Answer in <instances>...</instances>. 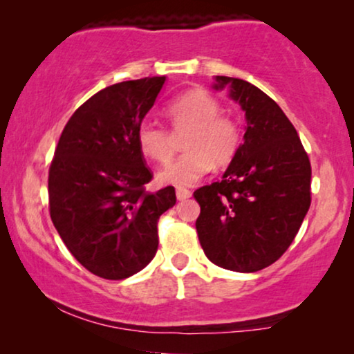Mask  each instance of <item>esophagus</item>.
I'll list each match as a JSON object with an SVG mask.
<instances>
[{"mask_svg": "<svg viewBox=\"0 0 354 354\" xmlns=\"http://www.w3.org/2000/svg\"><path fill=\"white\" fill-rule=\"evenodd\" d=\"M176 195H177V200L178 201H185V200H188V198L192 196V192L187 190V188L178 187L177 190H176Z\"/></svg>", "mask_w": 354, "mask_h": 354, "instance_id": "esophagus-1", "label": "esophagus"}]
</instances>
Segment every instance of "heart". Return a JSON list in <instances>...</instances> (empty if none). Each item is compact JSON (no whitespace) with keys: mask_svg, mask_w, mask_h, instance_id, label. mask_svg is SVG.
<instances>
[{"mask_svg":"<svg viewBox=\"0 0 354 354\" xmlns=\"http://www.w3.org/2000/svg\"><path fill=\"white\" fill-rule=\"evenodd\" d=\"M172 119V132L183 137L185 153L158 174L162 185H192L211 171L212 162H230L240 147V127L236 120L221 114V104L205 90H193L178 96L167 109ZM137 145L145 156L159 164L174 154V138L166 129L153 122L140 124Z\"/></svg>","mask_w":354,"mask_h":354,"instance_id":"1","label":"heart"}]
</instances>
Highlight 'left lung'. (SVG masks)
<instances>
[{"instance_id":"obj_1","label":"left lung","mask_w":354,"mask_h":354,"mask_svg":"<svg viewBox=\"0 0 354 354\" xmlns=\"http://www.w3.org/2000/svg\"><path fill=\"white\" fill-rule=\"evenodd\" d=\"M245 113L243 143L221 182L195 192L196 232L211 263L256 272L282 256L311 205V164L293 124L258 86L216 75Z\"/></svg>"}]
</instances>
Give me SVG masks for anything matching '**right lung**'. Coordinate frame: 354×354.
Returning a JSON list of instances; mask_svg holds the SVG:
<instances>
[{
    "instance_id": "add662e5",
    "label": "right lung",
    "mask_w": 354,
    "mask_h": 354,
    "mask_svg": "<svg viewBox=\"0 0 354 354\" xmlns=\"http://www.w3.org/2000/svg\"><path fill=\"white\" fill-rule=\"evenodd\" d=\"M166 75L106 86L72 114L48 177L50 214L72 256L91 274L122 280L151 263L158 219L176 190L156 193L137 145V130Z\"/></svg>"
}]
</instances>
